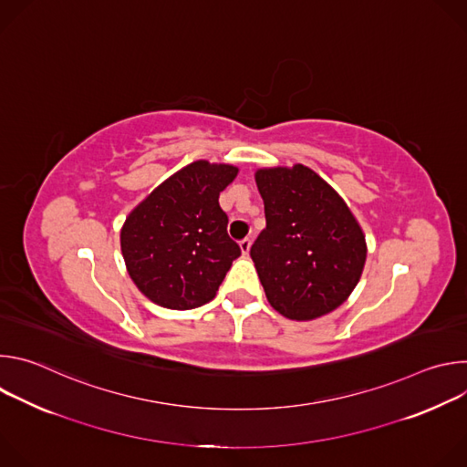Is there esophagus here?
<instances>
[{"label": "esophagus", "instance_id": "34e87169", "mask_svg": "<svg viewBox=\"0 0 467 467\" xmlns=\"http://www.w3.org/2000/svg\"><path fill=\"white\" fill-rule=\"evenodd\" d=\"M240 249H242L244 254H247L249 249H251V238H244V240L240 242Z\"/></svg>", "mask_w": 467, "mask_h": 467}]
</instances>
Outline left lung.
<instances>
[{
  "instance_id": "obj_1",
  "label": "left lung",
  "mask_w": 467,
  "mask_h": 467,
  "mask_svg": "<svg viewBox=\"0 0 467 467\" xmlns=\"http://www.w3.org/2000/svg\"><path fill=\"white\" fill-rule=\"evenodd\" d=\"M265 229L251 258L270 305L297 321L338 308L357 286L366 240L344 199L303 164L258 170Z\"/></svg>"
}]
</instances>
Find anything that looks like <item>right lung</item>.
I'll return each mask as SVG.
<instances>
[{
    "instance_id": "obj_1",
    "label": "right lung",
    "mask_w": 467,
    "mask_h": 467,
    "mask_svg": "<svg viewBox=\"0 0 467 467\" xmlns=\"http://www.w3.org/2000/svg\"><path fill=\"white\" fill-rule=\"evenodd\" d=\"M238 168L195 161L157 186L121 229L127 272L153 303L188 310L209 303L240 245L227 234L220 192Z\"/></svg>"
}]
</instances>
